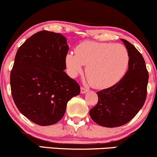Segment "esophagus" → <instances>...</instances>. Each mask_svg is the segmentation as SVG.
Returning <instances> with one entry per match:
<instances>
[{
    "mask_svg": "<svg viewBox=\"0 0 157 157\" xmlns=\"http://www.w3.org/2000/svg\"><path fill=\"white\" fill-rule=\"evenodd\" d=\"M88 88H84V87H81V88H80V91H81V94H86V93H87V92L88 91Z\"/></svg>",
    "mask_w": 157,
    "mask_h": 157,
    "instance_id": "34e87169",
    "label": "esophagus"
}]
</instances>
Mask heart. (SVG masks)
Here are the masks:
<instances>
[{
  "label": "heart",
  "instance_id": "heart-1",
  "mask_svg": "<svg viewBox=\"0 0 157 157\" xmlns=\"http://www.w3.org/2000/svg\"><path fill=\"white\" fill-rule=\"evenodd\" d=\"M66 66L70 76L75 77L86 66V75L91 86L105 89L118 83L128 70L129 54L121 44L85 41L75 48V53L68 52Z\"/></svg>",
  "mask_w": 157,
  "mask_h": 157
}]
</instances>
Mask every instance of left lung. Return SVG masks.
<instances>
[{"label":"left lung","instance_id":"8db88e82","mask_svg":"<svg viewBox=\"0 0 157 157\" xmlns=\"http://www.w3.org/2000/svg\"><path fill=\"white\" fill-rule=\"evenodd\" d=\"M121 41L129 54L128 71L115 86L97 92L98 103L89 112L92 120L105 127H117L129 122L146 99L148 72L144 58L131 43Z\"/></svg>","mask_w":157,"mask_h":157}]
</instances>
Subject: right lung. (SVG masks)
Segmentation results:
<instances>
[{"label": "right lung", "instance_id": "obj_1", "mask_svg": "<svg viewBox=\"0 0 157 157\" xmlns=\"http://www.w3.org/2000/svg\"><path fill=\"white\" fill-rule=\"evenodd\" d=\"M68 50L63 35L41 31L28 38L15 56L12 98L20 112L38 125L59 121L69 100L80 93L79 84L64 71Z\"/></svg>", "mask_w": 157, "mask_h": 157}]
</instances>
